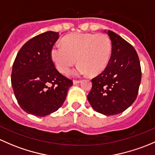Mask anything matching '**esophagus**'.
I'll return each instance as SVG.
<instances>
[{"label": "esophagus", "mask_w": 155, "mask_h": 155, "mask_svg": "<svg viewBox=\"0 0 155 155\" xmlns=\"http://www.w3.org/2000/svg\"><path fill=\"white\" fill-rule=\"evenodd\" d=\"M81 82V81H78V80H74V81H73V84H80Z\"/></svg>", "instance_id": "esophagus-1"}]
</instances>
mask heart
Segmentation results:
<instances>
[{
    "instance_id": "1",
    "label": "heart",
    "mask_w": 155,
    "mask_h": 155,
    "mask_svg": "<svg viewBox=\"0 0 155 155\" xmlns=\"http://www.w3.org/2000/svg\"><path fill=\"white\" fill-rule=\"evenodd\" d=\"M64 45L55 44L51 58L57 69L66 74L77 60L79 64L71 72L75 76L97 75L106 68L112 54V42L104 33H73L63 39Z\"/></svg>"
}]
</instances>
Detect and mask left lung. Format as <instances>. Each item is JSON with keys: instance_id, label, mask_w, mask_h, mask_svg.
Wrapping results in <instances>:
<instances>
[{"instance_id": "8db88e82", "label": "left lung", "mask_w": 155, "mask_h": 155, "mask_svg": "<svg viewBox=\"0 0 155 155\" xmlns=\"http://www.w3.org/2000/svg\"><path fill=\"white\" fill-rule=\"evenodd\" d=\"M112 42L107 66L92 79L87 99L96 112L105 116L122 113L136 100L141 82V67L134 48L111 30L106 32Z\"/></svg>"}]
</instances>
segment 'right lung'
Wrapping results in <instances>:
<instances>
[{"instance_id": "add662e5", "label": "right lung", "mask_w": 155, "mask_h": 155, "mask_svg": "<svg viewBox=\"0 0 155 155\" xmlns=\"http://www.w3.org/2000/svg\"><path fill=\"white\" fill-rule=\"evenodd\" d=\"M59 33L48 31L28 41L12 65L11 83L18 104L33 116H45L63 105L72 81L60 74L51 59Z\"/></svg>"}]
</instances>
